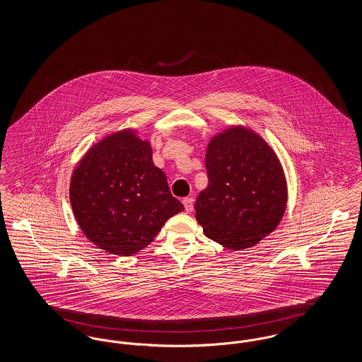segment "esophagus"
Listing matches in <instances>:
<instances>
[{
  "instance_id": "34e87169",
  "label": "esophagus",
  "mask_w": 362,
  "mask_h": 362,
  "mask_svg": "<svg viewBox=\"0 0 362 362\" xmlns=\"http://www.w3.org/2000/svg\"><path fill=\"white\" fill-rule=\"evenodd\" d=\"M183 205H185L186 211L191 213L192 209H194V199H192V198H185V199H183Z\"/></svg>"
}]
</instances>
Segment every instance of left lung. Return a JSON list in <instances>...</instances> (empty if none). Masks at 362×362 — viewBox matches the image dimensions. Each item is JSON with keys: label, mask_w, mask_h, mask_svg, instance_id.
<instances>
[{"label": "left lung", "mask_w": 362, "mask_h": 362, "mask_svg": "<svg viewBox=\"0 0 362 362\" xmlns=\"http://www.w3.org/2000/svg\"><path fill=\"white\" fill-rule=\"evenodd\" d=\"M209 185L195 217L209 239L229 250L254 247L279 224L288 201L282 165L273 149L243 127L213 138L205 157Z\"/></svg>", "instance_id": "obj_1"}]
</instances>
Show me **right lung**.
Returning <instances> with one entry per match:
<instances>
[{
	"label": "right lung",
	"instance_id": "add662e5",
	"mask_svg": "<svg viewBox=\"0 0 362 362\" xmlns=\"http://www.w3.org/2000/svg\"><path fill=\"white\" fill-rule=\"evenodd\" d=\"M70 204L86 238L121 257L145 248L170 217L185 210L155 167L149 142L130 130L86 152L71 176Z\"/></svg>",
	"mask_w": 362,
	"mask_h": 362
}]
</instances>
